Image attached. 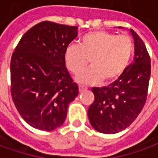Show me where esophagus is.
Here are the masks:
<instances>
[{
	"label": "esophagus",
	"mask_w": 158,
	"mask_h": 158,
	"mask_svg": "<svg viewBox=\"0 0 158 158\" xmlns=\"http://www.w3.org/2000/svg\"><path fill=\"white\" fill-rule=\"evenodd\" d=\"M87 89H88V88H87V87H85V86H83V85L79 86V92H84V91H85V90H87Z\"/></svg>",
	"instance_id": "obj_1"
}]
</instances>
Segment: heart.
Listing matches in <instances>:
<instances>
[{
  "label": "heart",
  "instance_id": "obj_1",
  "mask_svg": "<svg viewBox=\"0 0 158 158\" xmlns=\"http://www.w3.org/2000/svg\"><path fill=\"white\" fill-rule=\"evenodd\" d=\"M134 52V41L128 35H117L104 30L88 33L79 40V45L71 44L64 52L67 69L78 74L91 59V67L76 77L83 85L113 82L122 75Z\"/></svg>",
  "mask_w": 158,
  "mask_h": 158
}]
</instances>
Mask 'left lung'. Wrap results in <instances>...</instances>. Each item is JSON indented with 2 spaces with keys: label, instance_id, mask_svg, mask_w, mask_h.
<instances>
[{
  "label": "left lung",
  "instance_id": "1",
  "mask_svg": "<svg viewBox=\"0 0 158 158\" xmlns=\"http://www.w3.org/2000/svg\"><path fill=\"white\" fill-rule=\"evenodd\" d=\"M135 59L114 82L106 87L92 88L95 100L88 109L94 129L115 134L132 123L146 103L151 77V58L144 42L133 29Z\"/></svg>",
  "mask_w": 158,
  "mask_h": 158
}]
</instances>
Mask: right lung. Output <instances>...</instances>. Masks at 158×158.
I'll return each instance as SVG.
<instances>
[{
    "label": "right lung",
    "instance_id": "add662e5",
    "mask_svg": "<svg viewBox=\"0 0 158 158\" xmlns=\"http://www.w3.org/2000/svg\"><path fill=\"white\" fill-rule=\"evenodd\" d=\"M78 27L43 21L23 35L11 58V94L23 118L40 130L64 123L79 88L67 70L64 52Z\"/></svg>",
    "mask_w": 158,
    "mask_h": 158
}]
</instances>
